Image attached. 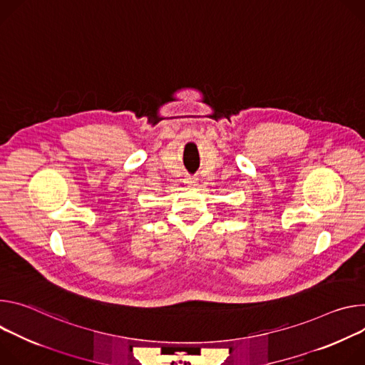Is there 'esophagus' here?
Segmentation results:
<instances>
[{"label": "esophagus", "instance_id": "1", "mask_svg": "<svg viewBox=\"0 0 365 365\" xmlns=\"http://www.w3.org/2000/svg\"><path fill=\"white\" fill-rule=\"evenodd\" d=\"M184 184H185L187 187L192 188V187H195V185H197V178H194V177H185Z\"/></svg>", "mask_w": 365, "mask_h": 365}]
</instances>
